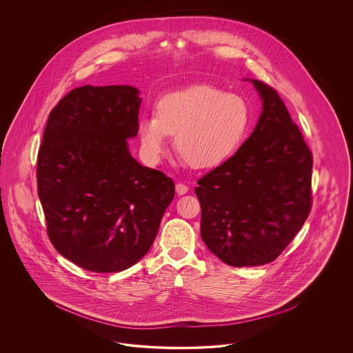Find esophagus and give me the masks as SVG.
I'll use <instances>...</instances> for the list:
<instances>
[{
    "label": "esophagus",
    "mask_w": 353,
    "mask_h": 353,
    "mask_svg": "<svg viewBox=\"0 0 353 353\" xmlns=\"http://www.w3.org/2000/svg\"><path fill=\"white\" fill-rule=\"evenodd\" d=\"M188 190H189V188H188L186 185L183 184V183H177V184H176V193H177L179 196H183Z\"/></svg>",
    "instance_id": "obj_1"
}]
</instances>
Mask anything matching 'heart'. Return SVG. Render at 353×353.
<instances>
[{
	"label": "heart",
	"instance_id": "b5f03b06",
	"mask_svg": "<svg viewBox=\"0 0 353 353\" xmlns=\"http://www.w3.org/2000/svg\"><path fill=\"white\" fill-rule=\"evenodd\" d=\"M250 119V105L241 95L209 84L190 85L157 101L156 117L139 120L140 150L156 163L168 150L169 134H176L174 148L186 164L213 168L239 148Z\"/></svg>",
	"mask_w": 353,
	"mask_h": 353
}]
</instances>
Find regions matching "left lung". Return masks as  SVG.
<instances>
[{"mask_svg": "<svg viewBox=\"0 0 353 353\" xmlns=\"http://www.w3.org/2000/svg\"><path fill=\"white\" fill-rule=\"evenodd\" d=\"M252 81L262 112L229 160L197 181L201 238L222 262L262 266L276 259L311 210L312 154L285 103Z\"/></svg>", "mask_w": 353, "mask_h": 353, "instance_id": "8db88e82", "label": "left lung"}]
</instances>
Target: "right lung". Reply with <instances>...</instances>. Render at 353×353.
Instances as JSON below:
<instances>
[{"label":"right lung","instance_id":"add662e5","mask_svg":"<svg viewBox=\"0 0 353 353\" xmlns=\"http://www.w3.org/2000/svg\"><path fill=\"white\" fill-rule=\"evenodd\" d=\"M140 91L85 84L51 110L37 160L38 196L57 252L94 272L134 266L148 250L174 197L170 177L143 167Z\"/></svg>","mask_w":353,"mask_h":353}]
</instances>
